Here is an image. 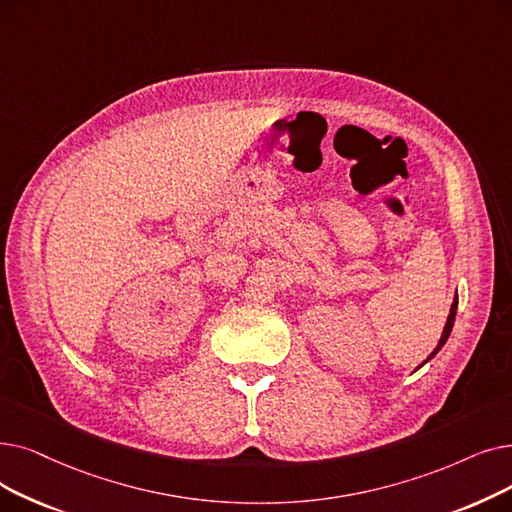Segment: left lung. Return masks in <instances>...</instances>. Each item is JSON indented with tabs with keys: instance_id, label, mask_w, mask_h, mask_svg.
I'll return each mask as SVG.
<instances>
[{
	"instance_id": "1",
	"label": "left lung",
	"mask_w": 512,
	"mask_h": 512,
	"mask_svg": "<svg viewBox=\"0 0 512 512\" xmlns=\"http://www.w3.org/2000/svg\"><path fill=\"white\" fill-rule=\"evenodd\" d=\"M456 309H458V295L454 297V303H452V307H450V316H448V322H446V326H443V332H441V339H439V343H437V347L433 349V353L429 355V358L425 360V362H429L433 355L446 345V341H448V337H450V332H452V326H454V318H456Z\"/></svg>"
}]
</instances>
